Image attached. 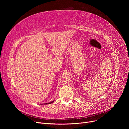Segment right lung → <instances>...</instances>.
<instances>
[{
  "mask_svg": "<svg viewBox=\"0 0 129 129\" xmlns=\"http://www.w3.org/2000/svg\"><path fill=\"white\" fill-rule=\"evenodd\" d=\"M54 101H52V102H49V103H45V104H50V103H52L54 102Z\"/></svg>",
  "mask_w": 129,
  "mask_h": 129,
  "instance_id": "right-lung-1",
  "label": "right lung"
}]
</instances>
